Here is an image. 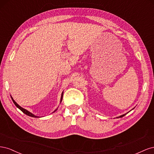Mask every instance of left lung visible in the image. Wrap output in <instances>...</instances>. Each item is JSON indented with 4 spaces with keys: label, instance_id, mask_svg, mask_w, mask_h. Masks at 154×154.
I'll list each match as a JSON object with an SVG mask.
<instances>
[{
    "label": "left lung",
    "instance_id": "1",
    "mask_svg": "<svg viewBox=\"0 0 154 154\" xmlns=\"http://www.w3.org/2000/svg\"><path fill=\"white\" fill-rule=\"evenodd\" d=\"M128 113V112H127ZM127 113H126V114H123V115H122V116H119V117H117V118H122V117H123V116H125L126 114H127Z\"/></svg>",
    "mask_w": 154,
    "mask_h": 154
}]
</instances>
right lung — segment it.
I'll use <instances>...</instances> for the list:
<instances>
[{"instance_id":"add662e5","label":"right lung","mask_w":154,"mask_h":154,"mask_svg":"<svg viewBox=\"0 0 154 154\" xmlns=\"http://www.w3.org/2000/svg\"><path fill=\"white\" fill-rule=\"evenodd\" d=\"M63 92H62V96H61V99H60V103H61L62 102V97H63ZM11 99H12V101H13V102L14 103V104H15V105H16V106L17 107V108H18L23 113H24L25 114H26V115H27V116H31V117H32V118H38V116H35V115H34L33 114H32V113H31L30 112H29L28 110H27L26 109H24V108H22V107H21L19 105H18L17 103V102L13 100V97L11 96ZM57 109H56L54 112H55L56 110H57Z\"/></svg>"}]
</instances>
